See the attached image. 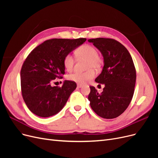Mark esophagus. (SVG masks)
<instances>
[{
	"label": "esophagus",
	"mask_w": 158,
	"mask_h": 158,
	"mask_svg": "<svg viewBox=\"0 0 158 158\" xmlns=\"http://www.w3.org/2000/svg\"><path fill=\"white\" fill-rule=\"evenodd\" d=\"M82 85H82V84H79V83L77 84V87H78V88H82Z\"/></svg>",
	"instance_id": "34e87169"
}]
</instances>
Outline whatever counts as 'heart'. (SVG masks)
Listing matches in <instances>:
<instances>
[{"instance_id":"obj_1","label":"heart","mask_w":158,"mask_h":158,"mask_svg":"<svg viewBox=\"0 0 158 158\" xmlns=\"http://www.w3.org/2000/svg\"><path fill=\"white\" fill-rule=\"evenodd\" d=\"M75 54L78 59L86 60L85 69L88 70L80 73L74 72L67 76L69 80L74 82L84 84L95 77V70H99L102 66V61L98 56V51L94 46L89 44H84L76 50ZM74 64V58L70 54H66L63 58V64L65 69L70 71L73 69Z\"/></svg>"}]
</instances>
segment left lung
I'll return each instance as SVG.
<instances>
[{"label": "left lung", "instance_id": "1", "mask_svg": "<svg viewBox=\"0 0 158 158\" xmlns=\"http://www.w3.org/2000/svg\"><path fill=\"white\" fill-rule=\"evenodd\" d=\"M88 41L101 51L104 59L103 70L95 81L105 84V88L99 94L95 87L89 86L90 106L99 117L116 118L127 109L135 92L136 73L132 56L115 40L100 37Z\"/></svg>", "mask_w": 158, "mask_h": 158}]
</instances>
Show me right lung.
I'll return each instance as SVG.
<instances>
[{
	"label": "right lung",
	"mask_w": 158,
	"mask_h": 158,
	"mask_svg": "<svg viewBox=\"0 0 158 158\" xmlns=\"http://www.w3.org/2000/svg\"><path fill=\"white\" fill-rule=\"evenodd\" d=\"M86 41L78 39H51L33 49L20 71L22 95L27 107L36 115L49 117L59 113L76 88L74 81L66 80L62 87L52 86L62 78L65 68L63 58Z\"/></svg>",
	"instance_id": "add662e5"
}]
</instances>
